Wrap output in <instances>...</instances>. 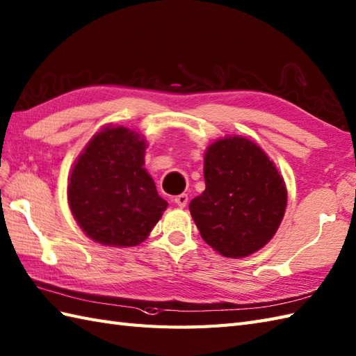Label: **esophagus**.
I'll use <instances>...</instances> for the list:
<instances>
[{
	"mask_svg": "<svg viewBox=\"0 0 356 356\" xmlns=\"http://www.w3.org/2000/svg\"><path fill=\"white\" fill-rule=\"evenodd\" d=\"M175 203L179 206V208H185L188 204V194H179L175 197Z\"/></svg>",
	"mask_w": 356,
	"mask_h": 356,
	"instance_id": "esophagus-1",
	"label": "esophagus"
}]
</instances>
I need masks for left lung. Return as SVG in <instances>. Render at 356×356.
Listing matches in <instances>:
<instances>
[{
	"mask_svg": "<svg viewBox=\"0 0 356 356\" xmlns=\"http://www.w3.org/2000/svg\"><path fill=\"white\" fill-rule=\"evenodd\" d=\"M203 172L206 189L189 203L202 238L226 258L262 249L286 208L275 163L250 139L234 136L209 145Z\"/></svg>",
	"mask_w": 356,
	"mask_h": 356,
	"instance_id": "8db88e82",
	"label": "left lung"
}]
</instances>
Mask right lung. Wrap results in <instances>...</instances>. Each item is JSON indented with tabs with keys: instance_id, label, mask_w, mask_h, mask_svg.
<instances>
[{
	"instance_id": "obj_1",
	"label": "right lung",
	"mask_w": 356,
	"mask_h": 356,
	"mask_svg": "<svg viewBox=\"0 0 356 356\" xmlns=\"http://www.w3.org/2000/svg\"><path fill=\"white\" fill-rule=\"evenodd\" d=\"M145 140L126 127H106L89 140L71 171L74 218L95 243L130 247L144 241L168 203L144 170Z\"/></svg>"
}]
</instances>
